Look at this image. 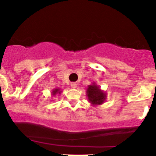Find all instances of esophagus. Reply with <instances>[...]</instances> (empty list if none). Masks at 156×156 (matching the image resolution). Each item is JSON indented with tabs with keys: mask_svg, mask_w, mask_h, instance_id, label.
I'll return each mask as SVG.
<instances>
[{
	"mask_svg": "<svg viewBox=\"0 0 156 156\" xmlns=\"http://www.w3.org/2000/svg\"><path fill=\"white\" fill-rule=\"evenodd\" d=\"M71 87H72V88H76L77 87V83H71Z\"/></svg>",
	"mask_w": 156,
	"mask_h": 156,
	"instance_id": "obj_1",
	"label": "esophagus"
}]
</instances>
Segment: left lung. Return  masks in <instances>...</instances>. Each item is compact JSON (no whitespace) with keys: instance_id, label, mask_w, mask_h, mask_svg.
Listing matches in <instances>:
<instances>
[{"instance_id":"left-lung-1","label":"left lung","mask_w":156,"mask_h":156,"mask_svg":"<svg viewBox=\"0 0 156 156\" xmlns=\"http://www.w3.org/2000/svg\"><path fill=\"white\" fill-rule=\"evenodd\" d=\"M87 96L89 102L92 106L101 105L106 101L107 93L104 90H101L95 82L89 85L87 89Z\"/></svg>"}]
</instances>
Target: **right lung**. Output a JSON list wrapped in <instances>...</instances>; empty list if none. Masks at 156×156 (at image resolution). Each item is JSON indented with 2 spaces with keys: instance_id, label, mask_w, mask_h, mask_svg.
<instances>
[{
  "instance_id": "1",
  "label": "right lung",
  "mask_w": 156,
  "mask_h": 156,
  "mask_svg": "<svg viewBox=\"0 0 156 156\" xmlns=\"http://www.w3.org/2000/svg\"><path fill=\"white\" fill-rule=\"evenodd\" d=\"M61 90L60 88H55V89H53L52 90V95L53 96H56L57 95H60L61 93Z\"/></svg>"
}]
</instances>
